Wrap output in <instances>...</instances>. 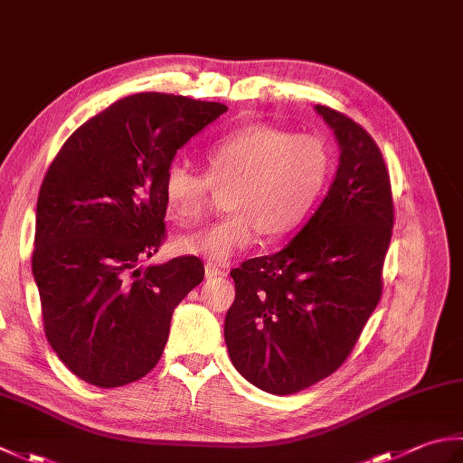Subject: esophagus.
Listing matches in <instances>:
<instances>
[{
  "mask_svg": "<svg viewBox=\"0 0 463 463\" xmlns=\"http://www.w3.org/2000/svg\"><path fill=\"white\" fill-rule=\"evenodd\" d=\"M204 274H206V279H214V277H222L224 270L221 267H216V264H213V262H206Z\"/></svg>",
  "mask_w": 463,
  "mask_h": 463,
  "instance_id": "obj_1",
  "label": "esophagus"
}]
</instances>
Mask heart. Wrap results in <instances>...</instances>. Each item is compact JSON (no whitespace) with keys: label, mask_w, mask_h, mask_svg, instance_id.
<instances>
[{"label":"heart","mask_w":463,"mask_h":463,"mask_svg":"<svg viewBox=\"0 0 463 463\" xmlns=\"http://www.w3.org/2000/svg\"><path fill=\"white\" fill-rule=\"evenodd\" d=\"M204 174L173 163L163 175V201L183 226L199 222L214 191H226L229 214L176 239L181 254L229 262L257 244L260 232L284 237L307 219L326 186L330 153L314 135H292L250 125L211 143L203 151Z\"/></svg>","instance_id":"obj_1"}]
</instances>
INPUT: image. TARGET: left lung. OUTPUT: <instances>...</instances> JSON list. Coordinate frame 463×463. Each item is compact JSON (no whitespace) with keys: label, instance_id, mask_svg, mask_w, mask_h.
I'll return each mask as SVG.
<instances>
[{"label":"left lung","instance_id":"8db88e82","mask_svg":"<svg viewBox=\"0 0 463 463\" xmlns=\"http://www.w3.org/2000/svg\"><path fill=\"white\" fill-rule=\"evenodd\" d=\"M340 145L328 194L282 250L231 270L224 318L231 362L269 394L287 396L336 372L382 297L394 226L390 175L372 137L317 105Z\"/></svg>","mask_w":463,"mask_h":463}]
</instances>
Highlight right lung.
I'll use <instances>...</instances> for the list:
<instances>
[{"mask_svg": "<svg viewBox=\"0 0 463 463\" xmlns=\"http://www.w3.org/2000/svg\"><path fill=\"white\" fill-rule=\"evenodd\" d=\"M224 111L183 95H129L83 123L49 165L37 199L33 279L49 344L91 386L146 376L176 304L204 279L196 257L139 262L166 237V166Z\"/></svg>", "mask_w": 463, "mask_h": 463, "instance_id": "add662e5", "label": "right lung"}]
</instances>
